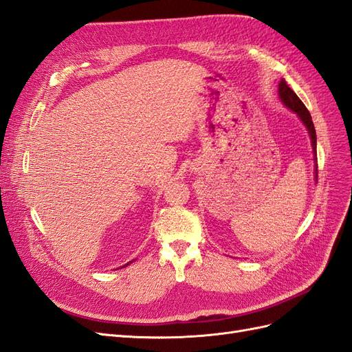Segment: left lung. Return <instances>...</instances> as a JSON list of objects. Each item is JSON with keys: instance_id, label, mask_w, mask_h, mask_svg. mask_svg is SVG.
Returning a JSON list of instances; mask_svg holds the SVG:
<instances>
[{"instance_id": "1", "label": "left lung", "mask_w": 352, "mask_h": 352, "mask_svg": "<svg viewBox=\"0 0 352 352\" xmlns=\"http://www.w3.org/2000/svg\"><path fill=\"white\" fill-rule=\"evenodd\" d=\"M278 97L280 100H282V103L292 110V112H295L299 119L302 120V124L305 125V128L308 129V134H309V138H311V146H313V152H314V162H317V135H316V128H314V124H313V119H311V115L308 112V109L305 107V104L300 102V98L294 93V89H290V87L286 84L285 79H282L278 84ZM316 178H317V164H316Z\"/></svg>"}]
</instances>
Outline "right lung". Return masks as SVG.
Segmentation results:
<instances>
[{"instance_id":"obj_1","label":"right lung","mask_w":352,"mask_h":352,"mask_svg":"<svg viewBox=\"0 0 352 352\" xmlns=\"http://www.w3.org/2000/svg\"><path fill=\"white\" fill-rule=\"evenodd\" d=\"M126 265H128V264H126Z\"/></svg>"}]
</instances>
